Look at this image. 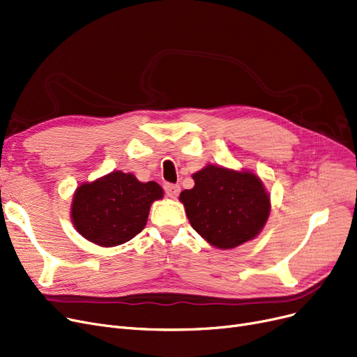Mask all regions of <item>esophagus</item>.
<instances>
[{
  "mask_svg": "<svg viewBox=\"0 0 357 357\" xmlns=\"http://www.w3.org/2000/svg\"><path fill=\"white\" fill-rule=\"evenodd\" d=\"M179 191H181L179 185H174V183H166V185H165V192H166V195L170 197V198H176L178 194H179Z\"/></svg>",
  "mask_w": 357,
  "mask_h": 357,
  "instance_id": "obj_1",
  "label": "esophagus"
}]
</instances>
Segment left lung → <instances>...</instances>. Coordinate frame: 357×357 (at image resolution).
<instances>
[{"label": "left lung", "instance_id": "8db88e82", "mask_svg": "<svg viewBox=\"0 0 357 357\" xmlns=\"http://www.w3.org/2000/svg\"><path fill=\"white\" fill-rule=\"evenodd\" d=\"M192 179L194 188L183 190L179 201L201 238L219 250H231L259 235L271 203L255 174L207 165Z\"/></svg>", "mask_w": 357, "mask_h": 357}]
</instances>
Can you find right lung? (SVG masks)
Instances as JSON below:
<instances>
[{"mask_svg": "<svg viewBox=\"0 0 357 357\" xmlns=\"http://www.w3.org/2000/svg\"><path fill=\"white\" fill-rule=\"evenodd\" d=\"M163 198L158 182H140L132 174L114 170L77 187L71 222L87 241L103 248L126 243L146 227L150 206Z\"/></svg>", "mask_w": 357, "mask_h": 357, "instance_id": "1", "label": "right lung"}]
</instances>
